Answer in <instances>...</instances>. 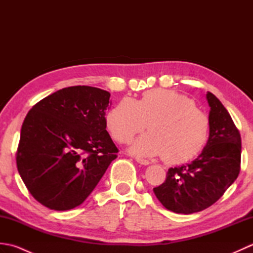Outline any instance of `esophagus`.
Wrapping results in <instances>:
<instances>
[{
    "mask_svg": "<svg viewBox=\"0 0 253 253\" xmlns=\"http://www.w3.org/2000/svg\"><path fill=\"white\" fill-rule=\"evenodd\" d=\"M136 161L138 163H140L142 165H149L150 164V161H148L146 159H142V158H136Z\"/></svg>",
    "mask_w": 253,
    "mask_h": 253,
    "instance_id": "1",
    "label": "esophagus"
}]
</instances>
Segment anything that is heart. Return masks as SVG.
Returning a JSON list of instances; mask_svg holds the SVG:
<instances>
[{
    "label": "heart",
    "instance_id": "b5f03b06",
    "mask_svg": "<svg viewBox=\"0 0 253 253\" xmlns=\"http://www.w3.org/2000/svg\"><path fill=\"white\" fill-rule=\"evenodd\" d=\"M131 143L139 157L163 155L165 162L180 164L196 158L209 139L210 118L188 96L173 90L153 89L139 100H121L106 115V126L120 143Z\"/></svg>",
    "mask_w": 253,
    "mask_h": 253
}]
</instances>
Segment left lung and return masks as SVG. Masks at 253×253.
Returning a JSON list of instances; mask_svg holds the SVG:
<instances>
[{
	"mask_svg": "<svg viewBox=\"0 0 253 253\" xmlns=\"http://www.w3.org/2000/svg\"><path fill=\"white\" fill-rule=\"evenodd\" d=\"M210 135L191 163L170 168L162 185L153 188L158 200L171 212L191 214L211 207L237 179L240 171L239 130L215 95L207 93Z\"/></svg>",
	"mask_w": 253,
	"mask_h": 253,
	"instance_id": "1",
	"label": "left lung"
}]
</instances>
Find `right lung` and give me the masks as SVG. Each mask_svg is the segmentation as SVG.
<instances>
[{
    "label": "right lung",
    "mask_w": 253,
    "mask_h": 253,
    "mask_svg": "<svg viewBox=\"0 0 253 253\" xmlns=\"http://www.w3.org/2000/svg\"><path fill=\"white\" fill-rule=\"evenodd\" d=\"M110 92L89 85L64 88L38 102L20 130L18 173L42 206H80L104 175L118 149L106 131Z\"/></svg>",
    "instance_id": "obj_1"
}]
</instances>
